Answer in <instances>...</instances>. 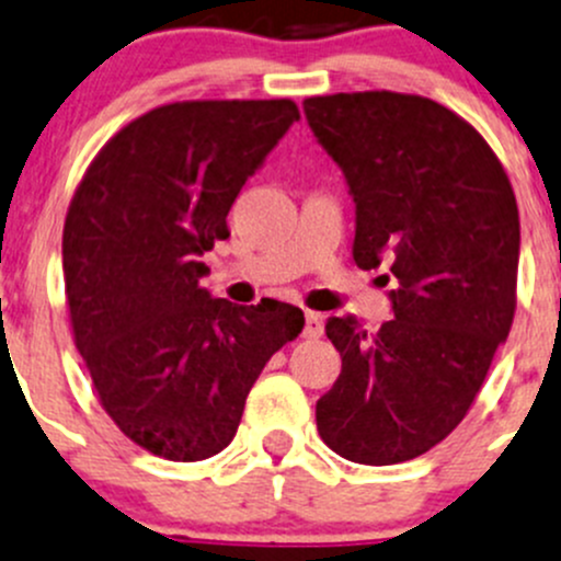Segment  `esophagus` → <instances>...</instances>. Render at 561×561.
I'll return each instance as SVG.
<instances>
[{
	"mask_svg": "<svg viewBox=\"0 0 561 561\" xmlns=\"http://www.w3.org/2000/svg\"><path fill=\"white\" fill-rule=\"evenodd\" d=\"M322 333V314L307 312V325H304V336L317 339Z\"/></svg>",
	"mask_w": 561,
	"mask_h": 561,
	"instance_id": "1",
	"label": "esophagus"
}]
</instances>
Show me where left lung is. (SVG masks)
Instances as JSON below:
<instances>
[{
    "label": "left lung",
    "mask_w": 561,
    "mask_h": 561,
    "mask_svg": "<svg viewBox=\"0 0 561 561\" xmlns=\"http://www.w3.org/2000/svg\"><path fill=\"white\" fill-rule=\"evenodd\" d=\"M304 113L353 195L355 265L388 263L396 279L380 331L328 317L342 375L317 401V432L347 461H410L463 421L511 333L516 195L478 129L428 98L328 94Z\"/></svg>",
    "instance_id": "left-lung-1"
}]
</instances>
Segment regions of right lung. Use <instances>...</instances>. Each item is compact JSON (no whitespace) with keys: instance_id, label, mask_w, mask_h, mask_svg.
<instances>
[{"instance_id":"add662e5","label":"right lung","mask_w":561,"mask_h":561,"mask_svg":"<svg viewBox=\"0 0 561 561\" xmlns=\"http://www.w3.org/2000/svg\"><path fill=\"white\" fill-rule=\"evenodd\" d=\"M298 122L293 100H195L144 113L100 149L65 219V290L100 404L168 461L228 448L263 366L304 312L236 307L201 285L241 186Z\"/></svg>"}]
</instances>
